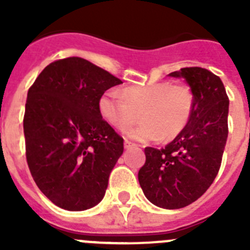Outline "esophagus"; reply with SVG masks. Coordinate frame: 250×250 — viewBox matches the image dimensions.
<instances>
[{"label":"esophagus","instance_id":"obj_1","mask_svg":"<svg viewBox=\"0 0 250 250\" xmlns=\"http://www.w3.org/2000/svg\"><path fill=\"white\" fill-rule=\"evenodd\" d=\"M124 146L126 147V149H129V147H131V146H135V144H134V143H131V141H129V140H125V141H124Z\"/></svg>","mask_w":250,"mask_h":250}]
</instances>
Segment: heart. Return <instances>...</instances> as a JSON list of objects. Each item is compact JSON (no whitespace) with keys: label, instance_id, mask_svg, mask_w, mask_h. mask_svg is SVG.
<instances>
[{"label":"heart","instance_id":"b5f03b06","mask_svg":"<svg viewBox=\"0 0 250 250\" xmlns=\"http://www.w3.org/2000/svg\"><path fill=\"white\" fill-rule=\"evenodd\" d=\"M99 110L104 120L120 131L131 126L140 112L143 123L129 130V136L140 141L171 140L190 121L194 95L185 83L170 81L129 86L123 92L106 91L99 101Z\"/></svg>","mask_w":250,"mask_h":250}]
</instances>
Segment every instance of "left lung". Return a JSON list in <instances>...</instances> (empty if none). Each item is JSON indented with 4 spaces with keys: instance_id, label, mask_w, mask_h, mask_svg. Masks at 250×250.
<instances>
[{
    "instance_id": "obj_1",
    "label": "left lung",
    "mask_w": 250,
    "mask_h": 250,
    "mask_svg": "<svg viewBox=\"0 0 250 250\" xmlns=\"http://www.w3.org/2000/svg\"><path fill=\"white\" fill-rule=\"evenodd\" d=\"M170 76L184 77L194 95L189 124L163 149L145 147L138 174L145 196L165 209L191 204L213 184L228 138L229 99L219 76L207 68L184 67Z\"/></svg>"
}]
</instances>
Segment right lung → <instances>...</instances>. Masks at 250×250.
<instances>
[{
  "label": "right lung",
  "mask_w": 250,
  "mask_h": 250,
  "mask_svg": "<svg viewBox=\"0 0 250 250\" xmlns=\"http://www.w3.org/2000/svg\"><path fill=\"white\" fill-rule=\"evenodd\" d=\"M123 81L81 57L56 60L28 89L26 160L39 189L57 207L85 210L105 195L124 139L103 119L99 101Z\"/></svg>",
  "instance_id": "obj_1"
}]
</instances>
